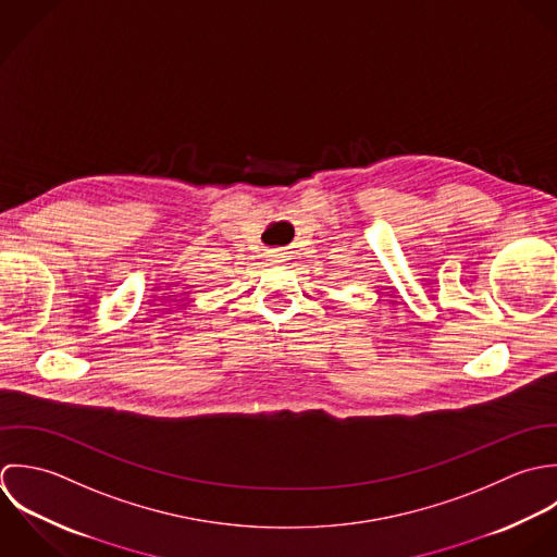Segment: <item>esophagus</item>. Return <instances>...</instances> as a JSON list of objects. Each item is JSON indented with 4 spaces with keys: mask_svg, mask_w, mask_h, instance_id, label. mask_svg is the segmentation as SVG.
Instances as JSON below:
<instances>
[{
    "mask_svg": "<svg viewBox=\"0 0 557 557\" xmlns=\"http://www.w3.org/2000/svg\"><path fill=\"white\" fill-rule=\"evenodd\" d=\"M271 256H273L275 260H280V258H282V253H277V251H275V253H271Z\"/></svg>",
    "mask_w": 557,
    "mask_h": 557,
    "instance_id": "esophagus-1",
    "label": "esophagus"
}]
</instances>
